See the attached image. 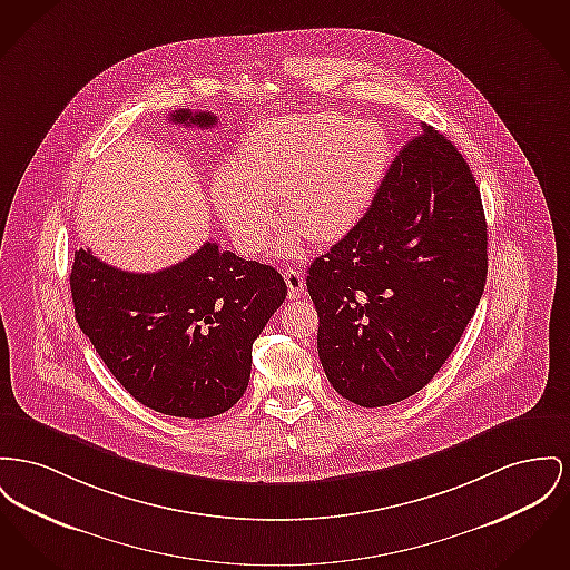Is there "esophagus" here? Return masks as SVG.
<instances>
[{
	"label": "esophagus",
	"instance_id": "34e87169",
	"mask_svg": "<svg viewBox=\"0 0 570 570\" xmlns=\"http://www.w3.org/2000/svg\"><path fill=\"white\" fill-rule=\"evenodd\" d=\"M284 279H286V286H288V295L291 297H299L305 288V275L297 268H288L284 271Z\"/></svg>",
	"mask_w": 570,
	"mask_h": 570
}]
</instances>
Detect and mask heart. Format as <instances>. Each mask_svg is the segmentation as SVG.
Wrapping results in <instances>:
<instances>
[{"label":"heart","instance_id":"heart-1","mask_svg":"<svg viewBox=\"0 0 570 570\" xmlns=\"http://www.w3.org/2000/svg\"><path fill=\"white\" fill-rule=\"evenodd\" d=\"M390 139L372 120L337 114L273 118L243 137L233 168L219 169L210 198L238 247L261 252L277 228L279 206L288 230L284 249L302 235L334 245L368 215L390 168Z\"/></svg>","mask_w":570,"mask_h":570}]
</instances>
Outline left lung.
I'll return each mask as SVG.
<instances>
[{
  "label": "left lung",
  "mask_w": 570,
  "mask_h": 570,
  "mask_svg": "<svg viewBox=\"0 0 570 570\" xmlns=\"http://www.w3.org/2000/svg\"><path fill=\"white\" fill-rule=\"evenodd\" d=\"M487 261V219L468 161L422 125L364 222L307 268L318 357L335 392L360 406L420 392L465 332Z\"/></svg>",
  "instance_id": "1"
}]
</instances>
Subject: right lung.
I'll return each mask as SVG.
<instances>
[{"label":"right lung","mask_w":570,"mask_h":570,"mask_svg":"<svg viewBox=\"0 0 570 570\" xmlns=\"http://www.w3.org/2000/svg\"><path fill=\"white\" fill-rule=\"evenodd\" d=\"M169 120L210 129L217 116L178 109ZM70 293L81 332L135 401L202 420L245 394L252 344L286 299V282L275 268L208 240L157 273L109 267L79 249Z\"/></svg>","instance_id":"right-lung-1"}]
</instances>
